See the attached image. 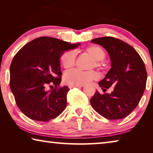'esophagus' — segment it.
<instances>
[{
  "mask_svg": "<svg viewBox=\"0 0 153 153\" xmlns=\"http://www.w3.org/2000/svg\"><path fill=\"white\" fill-rule=\"evenodd\" d=\"M83 86H69V88H79V87H82Z\"/></svg>",
  "mask_w": 153,
  "mask_h": 153,
  "instance_id": "obj_1",
  "label": "esophagus"
}]
</instances>
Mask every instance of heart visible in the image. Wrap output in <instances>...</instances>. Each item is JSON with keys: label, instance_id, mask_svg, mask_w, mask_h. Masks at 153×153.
<instances>
[{"label": "heart", "instance_id": "heart-1", "mask_svg": "<svg viewBox=\"0 0 153 153\" xmlns=\"http://www.w3.org/2000/svg\"><path fill=\"white\" fill-rule=\"evenodd\" d=\"M83 53L89 55L94 60V63H92L90 68L97 67L101 70H104L106 67L105 63L102 60L106 56V53L101 46L92 45L88 46L82 51ZM76 55L73 51H65L61 56V63L65 69L73 68L76 64ZM99 78V74L97 71H82L77 69L69 71L65 74L63 81L69 86H82L88 84Z\"/></svg>", "mask_w": 153, "mask_h": 153}]
</instances>
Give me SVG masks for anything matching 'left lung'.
<instances>
[{"label": "left lung", "mask_w": 153, "mask_h": 153, "mask_svg": "<svg viewBox=\"0 0 153 153\" xmlns=\"http://www.w3.org/2000/svg\"><path fill=\"white\" fill-rule=\"evenodd\" d=\"M91 42L104 47L111 61L112 67L98 84L103 92L111 86L114 89L111 94L97 91L90 104L105 118L121 120L132 112L144 94L147 79L144 61L132 46L118 38L105 36Z\"/></svg>", "instance_id": "8db88e82"}]
</instances>
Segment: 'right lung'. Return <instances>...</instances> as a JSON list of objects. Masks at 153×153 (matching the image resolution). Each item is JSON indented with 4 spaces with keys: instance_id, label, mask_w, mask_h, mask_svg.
Wrapping results in <instances>:
<instances>
[{
    "instance_id": "add662e5",
    "label": "right lung",
    "mask_w": 153,
    "mask_h": 153,
    "mask_svg": "<svg viewBox=\"0 0 153 153\" xmlns=\"http://www.w3.org/2000/svg\"><path fill=\"white\" fill-rule=\"evenodd\" d=\"M79 45L42 36L26 44L15 55L10 67V88L17 107L27 117L48 121L65 108L69 89L60 86L59 58L65 51Z\"/></svg>"
}]
</instances>
